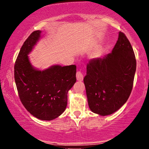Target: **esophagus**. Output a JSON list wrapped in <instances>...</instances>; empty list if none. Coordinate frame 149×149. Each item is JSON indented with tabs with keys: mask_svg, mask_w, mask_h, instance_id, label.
I'll return each mask as SVG.
<instances>
[{
	"mask_svg": "<svg viewBox=\"0 0 149 149\" xmlns=\"http://www.w3.org/2000/svg\"><path fill=\"white\" fill-rule=\"evenodd\" d=\"M76 77H77V81H82V80H83V74H82V73L81 71H78L77 72Z\"/></svg>",
	"mask_w": 149,
	"mask_h": 149,
	"instance_id": "1",
	"label": "esophagus"
}]
</instances>
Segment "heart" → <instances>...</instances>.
Returning a JSON list of instances; mask_svg holds the SVG:
<instances>
[{
  "instance_id": "heart-1",
  "label": "heart",
  "mask_w": 149,
  "mask_h": 149,
  "mask_svg": "<svg viewBox=\"0 0 149 149\" xmlns=\"http://www.w3.org/2000/svg\"><path fill=\"white\" fill-rule=\"evenodd\" d=\"M102 49H98L96 50L95 51H94L93 52L91 57L93 59H97L102 55Z\"/></svg>"
}]
</instances>
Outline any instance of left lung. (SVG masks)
<instances>
[{"instance_id": "left-lung-1", "label": "left lung", "mask_w": 149, "mask_h": 149, "mask_svg": "<svg viewBox=\"0 0 149 149\" xmlns=\"http://www.w3.org/2000/svg\"><path fill=\"white\" fill-rule=\"evenodd\" d=\"M136 67L132 46L119 32L111 53L92 59L86 66L84 83L91 111L101 116L118 111L131 93Z\"/></svg>"}]
</instances>
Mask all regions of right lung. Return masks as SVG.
Listing matches in <instances>:
<instances>
[{
    "mask_svg": "<svg viewBox=\"0 0 149 149\" xmlns=\"http://www.w3.org/2000/svg\"><path fill=\"white\" fill-rule=\"evenodd\" d=\"M35 31L24 41L15 65V80L20 101L35 117L51 120L63 113L68 91L76 82L75 65H56L45 70L32 65L29 54L41 38Z\"/></svg>",
    "mask_w": 149,
    "mask_h": 149,
    "instance_id": "right-lung-1",
    "label": "right lung"
}]
</instances>
